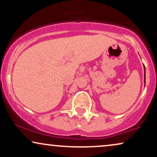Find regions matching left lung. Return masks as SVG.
I'll return each instance as SVG.
<instances>
[{
    "instance_id": "obj_1",
    "label": "left lung",
    "mask_w": 157,
    "mask_h": 157,
    "mask_svg": "<svg viewBox=\"0 0 157 157\" xmlns=\"http://www.w3.org/2000/svg\"><path fill=\"white\" fill-rule=\"evenodd\" d=\"M144 71H145V66H144ZM144 83H145V73H144Z\"/></svg>"
}]
</instances>
